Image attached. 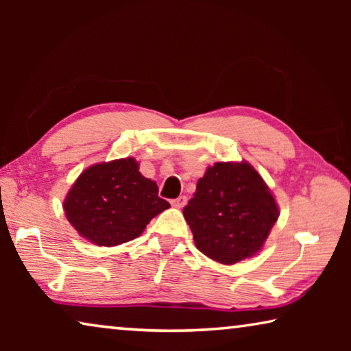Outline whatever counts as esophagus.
I'll list each match as a JSON object with an SVG mask.
<instances>
[{
	"label": "esophagus",
	"instance_id": "1",
	"mask_svg": "<svg viewBox=\"0 0 351 351\" xmlns=\"http://www.w3.org/2000/svg\"><path fill=\"white\" fill-rule=\"evenodd\" d=\"M186 204H187V197H184V195L176 199H171V206L176 207V209H182Z\"/></svg>",
	"mask_w": 351,
	"mask_h": 351
}]
</instances>
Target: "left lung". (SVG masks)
<instances>
[{
  "label": "left lung",
  "instance_id": "8db88e82",
  "mask_svg": "<svg viewBox=\"0 0 351 351\" xmlns=\"http://www.w3.org/2000/svg\"><path fill=\"white\" fill-rule=\"evenodd\" d=\"M182 213L199 251L224 265L258 252L278 218L274 197L247 162L207 169Z\"/></svg>",
  "mask_w": 351,
  "mask_h": 351
}]
</instances>
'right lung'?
Wrapping results in <instances>:
<instances>
[{
    "mask_svg": "<svg viewBox=\"0 0 351 351\" xmlns=\"http://www.w3.org/2000/svg\"><path fill=\"white\" fill-rule=\"evenodd\" d=\"M63 207L82 237L99 246H116L139 237L170 204L158 197L156 182L139 173V164L125 158L86 169Z\"/></svg>",
    "mask_w": 351,
    "mask_h": 351,
    "instance_id": "right-lung-1",
    "label": "right lung"
}]
</instances>
